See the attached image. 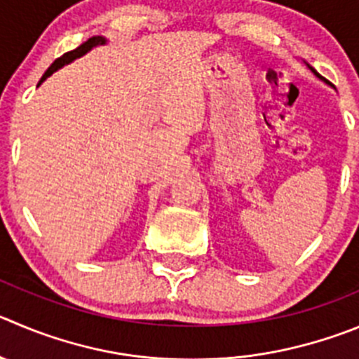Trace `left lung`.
<instances>
[{
  "label": "left lung",
  "instance_id": "8db88e82",
  "mask_svg": "<svg viewBox=\"0 0 359 359\" xmlns=\"http://www.w3.org/2000/svg\"><path fill=\"white\" fill-rule=\"evenodd\" d=\"M310 69H311V67H310ZM311 70H313V69H311ZM313 72H316V70H313ZM317 74V72H316ZM317 76H319V74H317Z\"/></svg>",
  "mask_w": 359,
  "mask_h": 359
}]
</instances>
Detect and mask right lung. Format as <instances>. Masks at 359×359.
<instances>
[{"instance_id":"add662e5","label":"right lung","mask_w":359,"mask_h":359,"mask_svg":"<svg viewBox=\"0 0 359 359\" xmlns=\"http://www.w3.org/2000/svg\"><path fill=\"white\" fill-rule=\"evenodd\" d=\"M104 42H106V40H104L102 36H92V39L86 40L85 43H81V46H79L78 49H74V51L65 53V55H63V56H60V58H56L55 62H53V65L49 67L48 70H46V74H43V76H42V79H40V83H42L43 79L48 78V76H51V74L55 72V70L58 69V67H62L63 63H69V62H72V60L79 58V56H83V55H85V53H88L92 48H95V46H99V43H104Z\"/></svg>"}]
</instances>
